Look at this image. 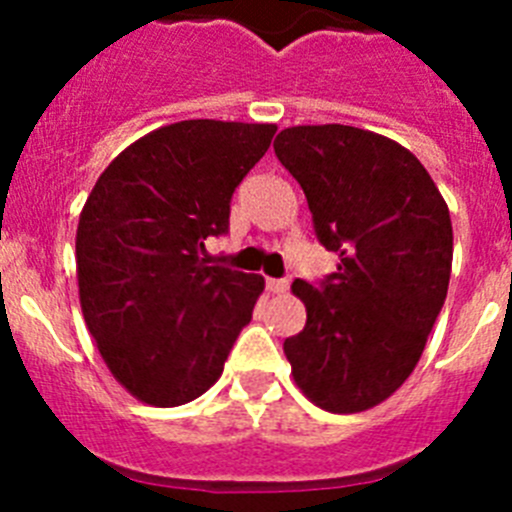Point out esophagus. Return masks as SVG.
Masks as SVG:
<instances>
[{"mask_svg":"<svg viewBox=\"0 0 512 512\" xmlns=\"http://www.w3.org/2000/svg\"><path fill=\"white\" fill-rule=\"evenodd\" d=\"M266 289H269L271 295H284L289 289L287 279H266Z\"/></svg>","mask_w":512,"mask_h":512,"instance_id":"1","label":"esophagus"}]
</instances>
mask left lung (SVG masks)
<instances>
[{
    "mask_svg": "<svg viewBox=\"0 0 512 512\" xmlns=\"http://www.w3.org/2000/svg\"><path fill=\"white\" fill-rule=\"evenodd\" d=\"M300 182L320 243L338 253L323 284L295 279L307 323L284 341L295 384L328 413H361L402 387L449 292V207L405 146L351 125H297L274 140Z\"/></svg>",
    "mask_w": 512,
    "mask_h": 512,
    "instance_id": "left-lung-1",
    "label": "left lung"
}]
</instances>
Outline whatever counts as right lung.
<instances>
[{"instance_id":"add662e5","label":"right lung","mask_w":512,"mask_h":512,"mask_svg":"<svg viewBox=\"0 0 512 512\" xmlns=\"http://www.w3.org/2000/svg\"><path fill=\"white\" fill-rule=\"evenodd\" d=\"M277 125L182 120L130 143L94 184L76 228V279L89 333L135 400L176 408L207 392L264 277L207 266L228 233L230 197Z\"/></svg>"}]
</instances>
